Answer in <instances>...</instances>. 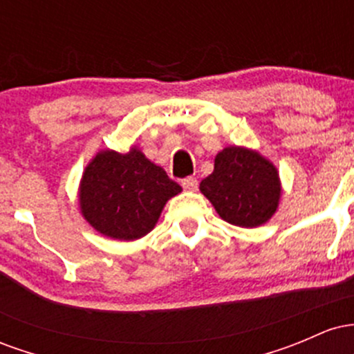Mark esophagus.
Returning <instances> with one entry per match:
<instances>
[{"instance_id":"obj_1","label":"esophagus","mask_w":354,"mask_h":354,"mask_svg":"<svg viewBox=\"0 0 354 354\" xmlns=\"http://www.w3.org/2000/svg\"><path fill=\"white\" fill-rule=\"evenodd\" d=\"M181 186L183 189L186 191H196L198 189V180L196 178H185V180L181 181Z\"/></svg>"}]
</instances>
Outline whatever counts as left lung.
Returning <instances> with one entry per match:
<instances>
[{
    "label": "left lung",
    "mask_w": 354,
    "mask_h": 354,
    "mask_svg": "<svg viewBox=\"0 0 354 354\" xmlns=\"http://www.w3.org/2000/svg\"><path fill=\"white\" fill-rule=\"evenodd\" d=\"M200 189L221 219L241 228L265 225L281 196L274 165L241 146H228L216 154L213 173L200 183Z\"/></svg>",
    "instance_id": "1"
}]
</instances>
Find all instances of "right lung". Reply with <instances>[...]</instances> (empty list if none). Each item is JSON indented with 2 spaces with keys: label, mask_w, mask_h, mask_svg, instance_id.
<instances>
[{
  "label": "right lung",
  "mask_w": 354,
  "mask_h": 354,
  "mask_svg": "<svg viewBox=\"0 0 354 354\" xmlns=\"http://www.w3.org/2000/svg\"><path fill=\"white\" fill-rule=\"evenodd\" d=\"M178 193L181 186L138 148L126 154L106 149L84 169L80 208L101 234L133 241L154 228L166 201Z\"/></svg>",
  "instance_id": "right-lung-1"
}]
</instances>
